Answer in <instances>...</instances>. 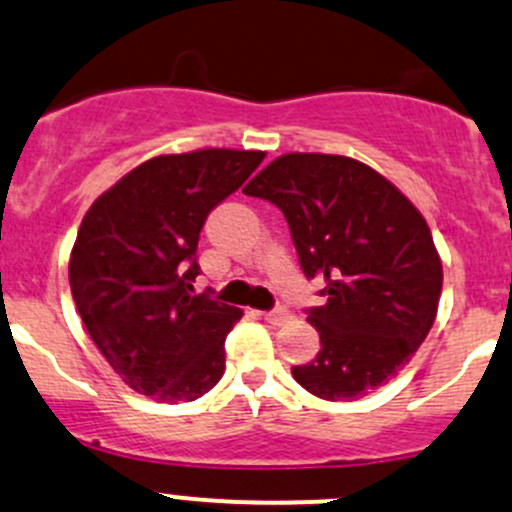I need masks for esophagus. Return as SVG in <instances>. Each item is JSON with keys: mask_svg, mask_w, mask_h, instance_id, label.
Instances as JSON below:
<instances>
[{"mask_svg": "<svg viewBox=\"0 0 512 512\" xmlns=\"http://www.w3.org/2000/svg\"><path fill=\"white\" fill-rule=\"evenodd\" d=\"M289 319H292V314H289V311L284 309V306H277V309H274V311H265V321H267V324H272V326L287 324Z\"/></svg>", "mask_w": 512, "mask_h": 512, "instance_id": "esophagus-1", "label": "esophagus"}]
</instances>
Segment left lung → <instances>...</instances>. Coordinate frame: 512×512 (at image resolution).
Instances as JSON below:
<instances>
[{
    "label": "left lung",
    "mask_w": 512,
    "mask_h": 512,
    "mask_svg": "<svg viewBox=\"0 0 512 512\" xmlns=\"http://www.w3.org/2000/svg\"><path fill=\"white\" fill-rule=\"evenodd\" d=\"M242 193L287 218L306 277L324 279L309 311L321 351L294 380L321 400H358L387 385L434 326L441 257L424 215L383 174L341 154H282Z\"/></svg>",
    "instance_id": "1"
}]
</instances>
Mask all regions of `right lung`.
<instances>
[{
  "label": "right lung",
  "mask_w": 512,
  "mask_h": 512,
  "mask_svg": "<svg viewBox=\"0 0 512 512\" xmlns=\"http://www.w3.org/2000/svg\"><path fill=\"white\" fill-rule=\"evenodd\" d=\"M265 159L245 149L159 154L93 201L68 279L90 338L127 387L191 402L225 373L223 343L242 309L193 292L206 215Z\"/></svg>",
  "instance_id": "obj_1"
}]
</instances>
